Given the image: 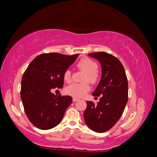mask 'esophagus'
Listing matches in <instances>:
<instances>
[{
	"instance_id": "obj_1",
	"label": "esophagus",
	"mask_w": 157,
	"mask_h": 157,
	"mask_svg": "<svg viewBox=\"0 0 157 157\" xmlns=\"http://www.w3.org/2000/svg\"><path fill=\"white\" fill-rule=\"evenodd\" d=\"M78 100H79V99H78V98H75V97L72 98V101H73L74 102L78 101Z\"/></svg>"
}]
</instances>
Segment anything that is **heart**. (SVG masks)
I'll return each mask as SVG.
<instances>
[{
    "mask_svg": "<svg viewBox=\"0 0 157 157\" xmlns=\"http://www.w3.org/2000/svg\"><path fill=\"white\" fill-rule=\"evenodd\" d=\"M79 69L85 72L83 82H89L95 83L97 80L98 65L97 63L89 58L81 59L77 64ZM63 79L66 82H70L72 79V73L70 70H66L63 74ZM90 90V86L87 82L72 83L65 88V92L74 97H80L85 95Z\"/></svg>",
    "mask_w": 157,
    "mask_h": 157,
    "instance_id": "heart-1",
    "label": "heart"
}]
</instances>
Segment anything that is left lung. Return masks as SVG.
Masks as SVG:
<instances>
[{"label":"left lung","instance_id":"8db88e82","mask_svg":"<svg viewBox=\"0 0 157 157\" xmlns=\"http://www.w3.org/2000/svg\"><path fill=\"white\" fill-rule=\"evenodd\" d=\"M89 56L101 64V80L92 93L94 97L101 98L97 104L86 101L84 119L91 130L104 132L111 129L122 116L128 99V79L122 63L115 56L106 52L91 53Z\"/></svg>","mask_w":157,"mask_h":157}]
</instances>
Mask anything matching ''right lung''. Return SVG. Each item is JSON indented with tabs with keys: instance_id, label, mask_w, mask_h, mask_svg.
<instances>
[{
	"instance_id": "add662e5",
	"label": "right lung",
	"mask_w": 157,
	"mask_h": 157,
	"mask_svg": "<svg viewBox=\"0 0 157 157\" xmlns=\"http://www.w3.org/2000/svg\"><path fill=\"white\" fill-rule=\"evenodd\" d=\"M78 55L43 53L28 65L21 82L20 97L28 119L36 128L49 130L62 121L72 99L55 96L51 90L63 87L64 72Z\"/></svg>"
}]
</instances>
